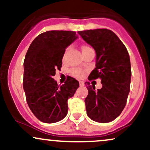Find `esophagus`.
Wrapping results in <instances>:
<instances>
[{"mask_svg": "<svg viewBox=\"0 0 150 150\" xmlns=\"http://www.w3.org/2000/svg\"><path fill=\"white\" fill-rule=\"evenodd\" d=\"M84 85H85V83H84L83 82H82V81H80V86H84Z\"/></svg>", "mask_w": 150, "mask_h": 150, "instance_id": "1", "label": "esophagus"}]
</instances>
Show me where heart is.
<instances>
[{"mask_svg": "<svg viewBox=\"0 0 150 150\" xmlns=\"http://www.w3.org/2000/svg\"><path fill=\"white\" fill-rule=\"evenodd\" d=\"M89 49H91V48L89 47V46H82V51L83 52V51H85ZM65 54H66V51H65L63 58H65ZM70 73L73 76L77 77V78H82V77H83L84 75H85V71L82 69H81V68H73V69L70 70Z\"/></svg>", "mask_w": 150, "mask_h": 150, "instance_id": "heart-1", "label": "heart"}]
</instances>
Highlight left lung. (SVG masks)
<instances>
[{
    "label": "left lung",
    "instance_id": "obj_1",
    "mask_svg": "<svg viewBox=\"0 0 150 150\" xmlns=\"http://www.w3.org/2000/svg\"><path fill=\"white\" fill-rule=\"evenodd\" d=\"M78 34L96 52V68L88 80L99 78L102 87L95 89L89 82L85 85L87 114L99 123H108L121 113L130 92L131 66L126 47L112 31L96 29L80 31Z\"/></svg>",
    "mask_w": 150,
    "mask_h": 150
}]
</instances>
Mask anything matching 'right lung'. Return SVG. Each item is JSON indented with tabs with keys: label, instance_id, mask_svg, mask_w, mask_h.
Segmentation results:
<instances>
[{
	"label": "right lung",
	"instance_id": "add662e5",
	"mask_svg": "<svg viewBox=\"0 0 150 150\" xmlns=\"http://www.w3.org/2000/svg\"><path fill=\"white\" fill-rule=\"evenodd\" d=\"M77 36L71 31H48L38 35L30 44L24 61L23 88L27 104L39 120L60 121L68 113V99L73 97L79 82L68 76L58 85L53 76L62 67L65 49Z\"/></svg>",
	"mask_w": 150,
	"mask_h": 150
}]
</instances>
